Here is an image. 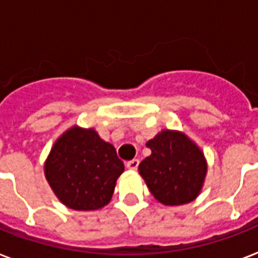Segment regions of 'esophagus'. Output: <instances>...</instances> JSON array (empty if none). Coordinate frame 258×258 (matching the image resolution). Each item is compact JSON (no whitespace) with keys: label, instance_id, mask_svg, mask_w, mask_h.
Returning a JSON list of instances; mask_svg holds the SVG:
<instances>
[{"label":"esophagus","instance_id":"34e87169","mask_svg":"<svg viewBox=\"0 0 258 258\" xmlns=\"http://www.w3.org/2000/svg\"><path fill=\"white\" fill-rule=\"evenodd\" d=\"M138 166H139V161H138V159H133V161H130L125 163V167L128 170H133V171H135V170L138 169Z\"/></svg>","mask_w":258,"mask_h":258}]
</instances>
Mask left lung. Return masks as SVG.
I'll use <instances>...</instances> for the list:
<instances>
[{"label": "left lung", "mask_w": 258, "mask_h": 258, "mask_svg": "<svg viewBox=\"0 0 258 258\" xmlns=\"http://www.w3.org/2000/svg\"><path fill=\"white\" fill-rule=\"evenodd\" d=\"M151 155L138 167L155 200L167 206L191 202L198 197L208 163L198 146L183 133L163 130L146 143Z\"/></svg>", "instance_id": "obj_1"}]
</instances>
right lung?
Instances as JSON below:
<instances>
[{"label":"right lung","mask_w":258,"mask_h":258,"mask_svg":"<svg viewBox=\"0 0 258 258\" xmlns=\"http://www.w3.org/2000/svg\"><path fill=\"white\" fill-rule=\"evenodd\" d=\"M124 171L112 145L93 128L74 125L54 142L44 165L48 183L58 200L74 210H97L112 198Z\"/></svg>","instance_id":"add662e5"}]
</instances>
